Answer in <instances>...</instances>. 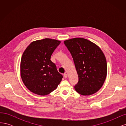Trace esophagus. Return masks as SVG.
Masks as SVG:
<instances>
[{
	"mask_svg": "<svg viewBox=\"0 0 126 126\" xmlns=\"http://www.w3.org/2000/svg\"><path fill=\"white\" fill-rule=\"evenodd\" d=\"M63 77H64V78H67V77H68V75H67V74H63Z\"/></svg>",
	"mask_w": 126,
	"mask_h": 126,
	"instance_id": "obj_1",
	"label": "esophagus"
}]
</instances>
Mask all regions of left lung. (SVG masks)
<instances>
[{"label": "left lung", "mask_w": 126, "mask_h": 126, "mask_svg": "<svg viewBox=\"0 0 126 126\" xmlns=\"http://www.w3.org/2000/svg\"><path fill=\"white\" fill-rule=\"evenodd\" d=\"M64 44L73 58L78 75L76 91L83 96L97 93L104 84L107 74L106 59L101 49L82 38L64 40Z\"/></svg>", "instance_id": "1"}]
</instances>
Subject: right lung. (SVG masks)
I'll list each match as a JSON object with an SVG mask.
<instances>
[{
	"label": "right lung",
	"instance_id": "obj_1",
	"mask_svg": "<svg viewBox=\"0 0 126 126\" xmlns=\"http://www.w3.org/2000/svg\"><path fill=\"white\" fill-rule=\"evenodd\" d=\"M60 41L45 38L33 41L21 57L20 75L22 82L31 92L45 96L55 90L63 76L50 58Z\"/></svg>",
	"mask_w": 126,
	"mask_h": 126
}]
</instances>
